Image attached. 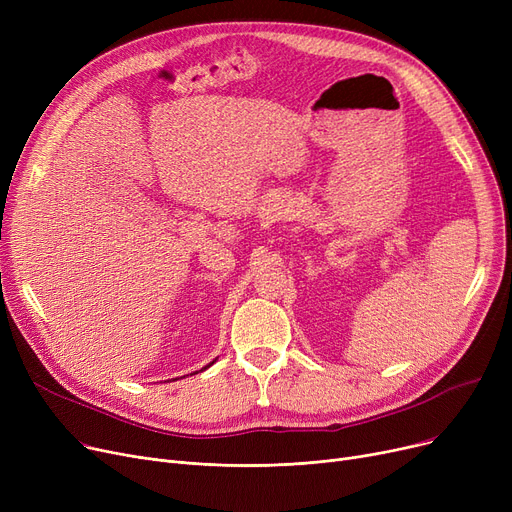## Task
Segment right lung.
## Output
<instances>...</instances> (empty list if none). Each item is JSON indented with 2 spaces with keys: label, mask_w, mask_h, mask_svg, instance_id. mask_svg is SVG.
Segmentation results:
<instances>
[{
  "label": "right lung",
  "mask_w": 512,
  "mask_h": 512,
  "mask_svg": "<svg viewBox=\"0 0 512 512\" xmlns=\"http://www.w3.org/2000/svg\"><path fill=\"white\" fill-rule=\"evenodd\" d=\"M209 365H211V363H209ZM209 365H207V367H209ZM207 367H203V369H207ZM203 369H201V371H203Z\"/></svg>",
  "instance_id": "obj_1"
}]
</instances>
